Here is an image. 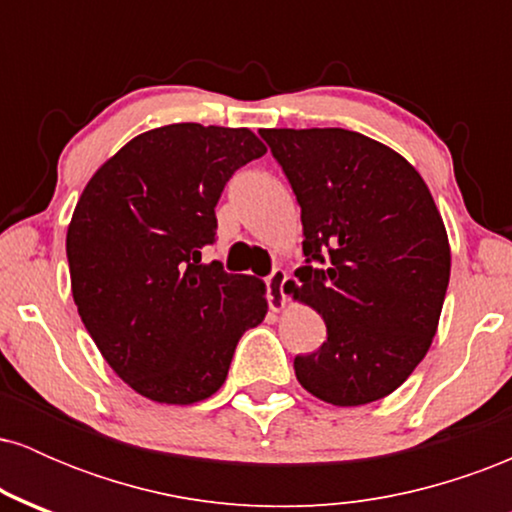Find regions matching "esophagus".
Instances as JSON below:
<instances>
[{
    "label": "esophagus",
    "mask_w": 512,
    "mask_h": 512,
    "mask_svg": "<svg viewBox=\"0 0 512 512\" xmlns=\"http://www.w3.org/2000/svg\"><path fill=\"white\" fill-rule=\"evenodd\" d=\"M286 281H289V274L284 272V269H274L272 274L264 279V289H267V303L269 308L274 310H281L286 305Z\"/></svg>",
    "instance_id": "obj_1"
}]
</instances>
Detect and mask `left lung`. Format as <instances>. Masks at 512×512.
I'll list each match as a JSON object with an SVG mask.
<instances>
[{"label": "left lung", "instance_id": "left-lung-1", "mask_svg": "<svg viewBox=\"0 0 512 512\" xmlns=\"http://www.w3.org/2000/svg\"><path fill=\"white\" fill-rule=\"evenodd\" d=\"M301 204L305 267L293 296L327 339L293 358L310 395L358 407L395 392L436 334L450 248L436 202L397 151L349 129H264Z\"/></svg>", "mask_w": 512, "mask_h": 512}]
</instances>
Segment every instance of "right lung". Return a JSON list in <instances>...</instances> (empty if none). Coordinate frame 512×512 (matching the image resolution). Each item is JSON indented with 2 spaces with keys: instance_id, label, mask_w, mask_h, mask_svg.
<instances>
[{
  "instance_id": "add662e5",
  "label": "right lung",
  "mask_w": 512,
  "mask_h": 512,
  "mask_svg": "<svg viewBox=\"0 0 512 512\" xmlns=\"http://www.w3.org/2000/svg\"><path fill=\"white\" fill-rule=\"evenodd\" d=\"M264 151L245 127H158L103 163L76 204L67 231L74 303L139 395L163 404L211 397L238 339L264 320L260 279L204 262L223 187Z\"/></svg>"
}]
</instances>
